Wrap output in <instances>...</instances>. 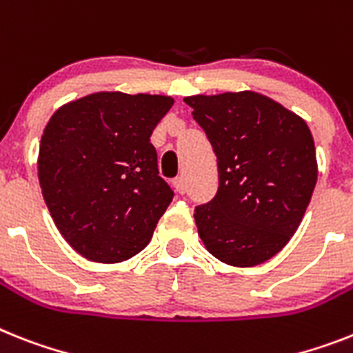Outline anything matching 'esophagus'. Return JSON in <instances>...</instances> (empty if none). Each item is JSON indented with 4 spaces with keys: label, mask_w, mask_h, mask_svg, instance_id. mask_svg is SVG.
<instances>
[{
    "label": "esophagus",
    "mask_w": 353,
    "mask_h": 353,
    "mask_svg": "<svg viewBox=\"0 0 353 353\" xmlns=\"http://www.w3.org/2000/svg\"><path fill=\"white\" fill-rule=\"evenodd\" d=\"M174 188H176L177 192H179V194H185L186 192V181H185V177H176V179H174Z\"/></svg>",
    "instance_id": "esophagus-1"
}]
</instances>
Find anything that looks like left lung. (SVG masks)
<instances>
[{"label": "left lung", "instance_id": "8db88e82", "mask_svg": "<svg viewBox=\"0 0 353 353\" xmlns=\"http://www.w3.org/2000/svg\"><path fill=\"white\" fill-rule=\"evenodd\" d=\"M185 102L219 167L217 194L195 206L201 241L236 268L272 259L300 226L318 179L309 125L254 91L195 94Z\"/></svg>", "mask_w": 353, "mask_h": 353}]
</instances>
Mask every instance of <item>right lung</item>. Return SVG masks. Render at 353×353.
<instances>
[{
  "instance_id": "obj_1",
  "label": "right lung",
  "mask_w": 353,
  "mask_h": 353,
  "mask_svg": "<svg viewBox=\"0 0 353 353\" xmlns=\"http://www.w3.org/2000/svg\"><path fill=\"white\" fill-rule=\"evenodd\" d=\"M174 100L93 93L50 118L39 147L44 203L84 259L117 263L145 250L174 190L159 176L150 136Z\"/></svg>"
}]
</instances>
